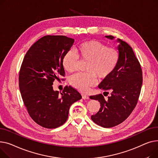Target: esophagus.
<instances>
[{
  "label": "esophagus",
  "instance_id": "1",
  "mask_svg": "<svg viewBox=\"0 0 158 158\" xmlns=\"http://www.w3.org/2000/svg\"><path fill=\"white\" fill-rule=\"evenodd\" d=\"M81 96H82V98H83V99H88L89 98V97L87 95L84 94H81Z\"/></svg>",
  "mask_w": 158,
  "mask_h": 158
}]
</instances>
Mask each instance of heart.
Wrapping results in <instances>:
<instances>
[{"label": "heart", "instance_id": "obj_1", "mask_svg": "<svg viewBox=\"0 0 158 158\" xmlns=\"http://www.w3.org/2000/svg\"><path fill=\"white\" fill-rule=\"evenodd\" d=\"M77 53L68 51L62 58L64 68L69 73L75 71L78 57L81 61H87L85 73H77L71 77V84L81 91H86L96 84V77L105 79L112 74L120 60V53L114 47L107 46L97 40H89L79 44Z\"/></svg>", "mask_w": 158, "mask_h": 158}]
</instances>
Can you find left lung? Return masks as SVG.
I'll use <instances>...</instances> for the list:
<instances>
[{"label":"left lung","mask_w":158,"mask_h":158,"mask_svg":"<svg viewBox=\"0 0 158 158\" xmlns=\"http://www.w3.org/2000/svg\"><path fill=\"white\" fill-rule=\"evenodd\" d=\"M106 38L114 40L112 35ZM120 60L115 71L105 78L98 87L111 96L105 99L103 94L90 96L100 103L98 112L91 119L103 127H112L122 123L135 108L142 85V70L132 48L127 43L118 39Z\"/></svg>","instance_id":"1"}]
</instances>
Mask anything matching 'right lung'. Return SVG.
<instances>
[{
  "mask_svg": "<svg viewBox=\"0 0 158 158\" xmlns=\"http://www.w3.org/2000/svg\"><path fill=\"white\" fill-rule=\"evenodd\" d=\"M74 43L65 35H45L26 53L19 73V87L31 117L40 126L53 129L64 124L70 106L80 100V92L66 86L60 95L52 85L65 76L62 58Z\"/></svg>",
  "mask_w": 158,
  "mask_h": 158,
  "instance_id": "obj_1",
  "label": "right lung"
}]
</instances>
